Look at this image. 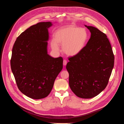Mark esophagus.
Returning <instances> with one entry per match:
<instances>
[{"mask_svg": "<svg viewBox=\"0 0 124 124\" xmlns=\"http://www.w3.org/2000/svg\"><path fill=\"white\" fill-rule=\"evenodd\" d=\"M67 64V61L66 60H63V65L64 66H66Z\"/></svg>", "mask_w": 124, "mask_h": 124, "instance_id": "34e87169", "label": "esophagus"}]
</instances>
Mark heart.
<instances>
[{
	"label": "heart",
	"mask_w": 124,
	"mask_h": 124,
	"mask_svg": "<svg viewBox=\"0 0 124 124\" xmlns=\"http://www.w3.org/2000/svg\"><path fill=\"white\" fill-rule=\"evenodd\" d=\"M55 39L50 41L52 49L55 52L59 50V45L62 46V51L69 56H75L83 50L88 39L86 30L70 25L57 29L54 34Z\"/></svg>",
	"instance_id": "heart-1"
}]
</instances>
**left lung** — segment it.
I'll return each mask as SVG.
<instances>
[{"label":"left lung","mask_w":124,"mask_h":124,"mask_svg":"<svg viewBox=\"0 0 124 124\" xmlns=\"http://www.w3.org/2000/svg\"><path fill=\"white\" fill-rule=\"evenodd\" d=\"M85 26L91 32L90 38L79 54L69 58L66 69L70 89L78 97L90 99L107 87L114 56L107 35L95 27Z\"/></svg>","instance_id":"left-lung-1"}]
</instances>
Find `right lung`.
Listing matches in <instances>:
<instances>
[{"instance_id":"right-lung-1","label":"right lung","mask_w":124,"mask_h":124,"mask_svg":"<svg viewBox=\"0 0 124 124\" xmlns=\"http://www.w3.org/2000/svg\"><path fill=\"white\" fill-rule=\"evenodd\" d=\"M52 23L41 22L22 33L14 45L11 67L20 91L33 99H41L50 93L63 68V58L47 54L48 28Z\"/></svg>"}]
</instances>
